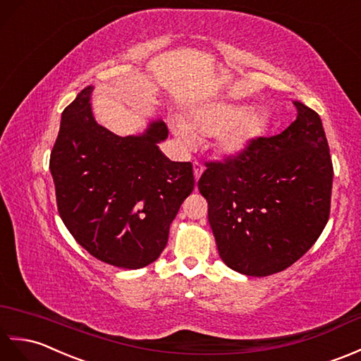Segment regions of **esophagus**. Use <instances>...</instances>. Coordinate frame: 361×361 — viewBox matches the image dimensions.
<instances>
[{"instance_id": "obj_1", "label": "esophagus", "mask_w": 361, "mask_h": 361, "mask_svg": "<svg viewBox=\"0 0 361 361\" xmlns=\"http://www.w3.org/2000/svg\"><path fill=\"white\" fill-rule=\"evenodd\" d=\"M193 171H195V179L199 180V178H201L202 173H204V166L199 162H195L193 164Z\"/></svg>"}]
</instances>
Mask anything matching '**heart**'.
Masks as SVG:
<instances>
[{"label":"heart","instance_id":"1","mask_svg":"<svg viewBox=\"0 0 361 361\" xmlns=\"http://www.w3.org/2000/svg\"><path fill=\"white\" fill-rule=\"evenodd\" d=\"M267 108H248L241 103L222 99L199 103L191 111L188 123L174 117L171 128L178 139L191 148L197 139L218 135V151L228 159L244 156L253 143L261 139L270 125Z\"/></svg>","mask_w":361,"mask_h":361}]
</instances>
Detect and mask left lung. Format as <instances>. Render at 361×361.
I'll use <instances>...</instances> for the list:
<instances>
[{
	"label": "left lung",
	"instance_id": "8db88e82",
	"mask_svg": "<svg viewBox=\"0 0 361 361\" xmlns=\"http://www.w3.org/2000/svg\"><path fill=\"white\" fill-rule=\"evenodd\" d=\"M296 118L247 153L208 164L197 182L221 259L247 276L287 269L315 244L331 210L334 168L322 118L295 100Z\"/></svg>",
	"mask_w": 361,
	"mask_h": 361
}]
</instances>
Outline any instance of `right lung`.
Listing matches in <instances>:
<instances>
[{
	"instance_id": "1",
	"label": "right lung",
	"mask_w": 361,
	"mask_h": 361,
	"mask_svg": "<svg viewBox=\"0 0 361 361\" xmlns=\"http://www.w3.org/2000/svg\"><path fill=\"white\" fill-rule=\"evenodd\" d=\"M86 86L61 114L49 170L61 221L85 250L122 269H140L164 252L180 204L195 188L193 165L159 148L162 118L126 137L95 122Z\"/></svg>"
}]
</instances>
